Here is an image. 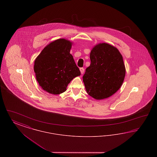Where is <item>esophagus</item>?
<instances>
[{
	"instance_id": "obj_1",
	"label": "esophagus",
	"mask_w": 157,
	"mask_h": 157,
	"mask_svg": "<svg viewBox=\"0 0 157 157\" xmlns=\"http://www.w3.org/2000/svg\"><path fill=\"white\" fill-rule=\"evenodd\" d=\"M84 69L83 68V67H81V68H80V71H81V74L83 75V73H84Z\"/></svg>"
}]
</instances>
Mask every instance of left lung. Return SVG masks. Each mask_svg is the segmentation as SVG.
<instances>
[{
  "label": "left lung",
  "mask_w": 157,
  "mask_h": 157,
  "mask_svg": "<svg viewBox=\"0 0 157 157\" xmlns=\"http://www.w3.org/2000/svg\"><path fill=\"white\" fill-rule=\"evenodd\" d=\"M90 64L83 76L86 92L101 100L110 97L121 87L125 67L119 50L106 43L94 46L90 53Z\"/></svg>",
  "instance_id": "8db88e82"
}]
</instances>
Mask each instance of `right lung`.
<instances>
[{"label": "right lung", "mask_w": 157, "mask_h": 157, "mask_svg": "<svg viewBox=\"0 0 157 157\" xmlns=\"http://www.w3.org/2000/svg\"><path fill=\"white\" fill-rule=\"evenodd\" d=\"M72 42L59 39L46 45L34 63L37 82L46 92L60 94L66 91L68 84L81 72L70 53Z\"/></svg>", "instance_id": "add662e5"}]
</instances>
